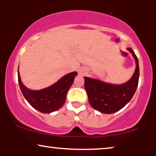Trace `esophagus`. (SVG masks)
I'll use <instances>...</instances> for the list:
<instances>
[{
    "instance_id": "esophagus-1",
    "label": "esophagus",
    "mask_w": 156,
    "mask_h": 156,
    "mask_svg": "<svg viewBox=\"0 0 156 156\" xmlns=\"http://www.w3.org/2000/svg\"><path fill=\"white\" fill-rule=\"evenodd\" d=\"M80 74H83V72L82 71V70H80Z\"/></svg>"
}]
</instances>
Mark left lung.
Instances as JSON below:
<instances>
[{"instance_id":"8db88e82","label":"left lung","mask_w":156,"mask_h":156,"mask_svg":"<svg viewBox=\"0 0 156 156\" xmlns=\"http://www.w3.org/2000/svg\"><path fill=\"white\" fill-rule=\"evenodd\" d=\"M127 50L136 60V70L133 76L122 84H112L84 76V88L90 105L104 114H113L121 109L130 101L135 94L139 80L138 57L131 48Z\"/></svg>"}]
</instances>
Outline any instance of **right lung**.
<instances>
[{
  "mask_svg": "<svg viewBox=\"0 0 156 156\" xmlns=\"http://www.w3.org/2000/svg\"><path fill=\"white\" fill-rule=\"evenodd\" d=\"M76 75V72H71L48 88L33 91L23 84L18 70L19 86L25 99L34 108L44 114L55 112L64 105L67 91Z\"/></svg>",
  "mask_w": 156,
  "mask_h": 156,
  "instance_id": "right-lung-1",
  "label": "right lung"
}]
</instances>
